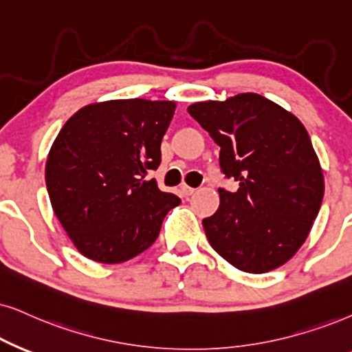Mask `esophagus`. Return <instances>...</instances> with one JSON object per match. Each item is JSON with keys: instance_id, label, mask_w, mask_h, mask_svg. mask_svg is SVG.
I'll use <instances>...</instances> for the list:
<instances>
[{"instance_id": "obj_1", "label": "esophagus", "mask_w": 352, "mask_h": 352, "mask_svg": "<svg viewBox=\"0 0 352 352\" xmlns=\"http://www.w3.org/2000/svg\"><path fill=\"white\" fill-rule=\"evenodd\" d=\"M195 191H197V190L191 188V186H188L186 184H182L180 185V195H182V197H191V195H193Z\"/></svg>"}]
</instances>
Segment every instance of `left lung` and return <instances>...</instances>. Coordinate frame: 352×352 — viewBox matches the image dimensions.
<instances>
[{
    "mask_svg": "<svg viewBox=\"0 0 352 352\" xmlns=\"http://www.w3.org/2000/svg\"><path fill=\"white\" fill-rule=\"evenodd\" d=\"M188 112L221 146V168L239 190H219L221 204L203 228L211 247L245 273L287 263L309 237L324 193L323 170L294 113L245 92L197 102Z\"/></svg>",
    "mask_w": 352,
    "mask_h": 352,
    "instance_id": "8db88e82",
    "label": "left lung"
}]
</instances>
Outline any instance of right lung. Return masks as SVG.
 I'll list each match as a JSON object with an SVG mask.
<instances>
[{
	"label": "right lung",
	"instance_id": "obj_1",
	"mask_svg": "<svg viewBox=\"0 0 352 352\" xmlns=\"http://www.w3.org/2000/svg\"><path fill=\"white\" fill-rule=\"evenodd\" d=\"M175 102L117 99L89 104L63 124L45 164L50 203L78 252L115 265L149 248L180 198L148 180Z\"/></svg>",
	"mask_w": 352,
	"mask_h": 352
}]
</instances>
